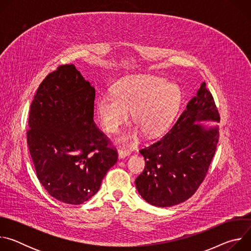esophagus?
I'll return each mask as SVG.
<instances>
[{
	"mask_svg": "<svg viewBox=\"0 0 251 251\" xmlns=\"http://www.w3.org/2000/svg\"><path fill=\"white\" fill-rule=\"evenodd\" d=\"M129 155H130V151L129 150H126V149H123V148L118 150V156H119L120 159H123V158H125V157H127Z\"/></svg>",
	"mask_w": 251,
	"mask_h": 251,
	"instance_id": "1",
	"label": "esophagus"
}]
</instances>
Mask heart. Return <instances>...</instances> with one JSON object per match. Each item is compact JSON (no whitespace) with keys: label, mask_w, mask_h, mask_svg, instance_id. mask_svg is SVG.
<instances>
[{"label":"heart","mask_w":251,"mask_h":251,"mask_svg":"<svg viewBox=\"0 0 251 251\" xmlns=\"http://www.w3.org/2000/svg\"><path fill=\"white\" fill-rule=\"evenodd\" d=\"M111 93L95 101L98 121L107 133H116L127 122L130 111L139 126L125 132L119 140L133 142L142 131L149 137L165 132L175 119L182 102V92L175 83L156 75H136L118 81Z\"/></svg>","instance_id":"obj_1"}]
</instances>
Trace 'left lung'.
Listing matches in <instances>:
<instances>
[{"mask_svg": "<svg viewBox=\"0 0 251 251\" xmlns=\"http://www.w3.org/2000/svg\"><path fill=\"white\" fill-rule=\"evenodd\" d=\"M220 122L211 93L202 82L172 129L160 140L140 150L145 169L136 181L141 197L166 207L190 199L202 183L217 150L219 127L201 121Z\"/></svg>", "mask_w": 251, "mask_h": 251, "instance_id": "obj_1", "label": "left lung"}]
</instances>
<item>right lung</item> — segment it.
<instances>
[{
  "mask_svg": "<svg viewBox=\"0 0 251 251\" xmlns=\"http://www.w3.org/2000/svg\"><path fill=\"white\" fill-rule=\"evenodd\" d=\"M95 89L75 64L40 84L30 104L26 141L37 176L48 193L80 204L99 190L118 154L94 121Z\"/></svg>",
  "mask_w": 251,
  "mask_h": 251,
  "instance_id": "right-lung-1",
  "label": "right lung"
}]
</instances>
